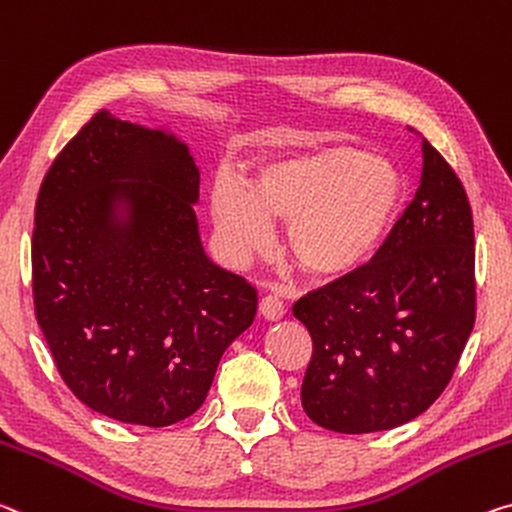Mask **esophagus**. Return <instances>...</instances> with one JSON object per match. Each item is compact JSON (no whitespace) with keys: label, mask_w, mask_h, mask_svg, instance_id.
<instances>
[{"label":"esophagus","mask_w":512,"mask_h":512,"mask_svg":"<svg viewBox=\"0 0 512 512\" xmlns=\"http://www.w3.org/2000/svg\"><path fill=\"white\" fill-rule=\"evenodd\" d=\"M259 312H262L264 319L278 321V319H282V316L287 314V307H285V303H282L278 296L269 294V296H264L262 300H259Z\"/></svg>","instance_id":"1"}]
</instances>
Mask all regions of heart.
Masks as SVG:
<instances>
[{"instance_id": "1", "label": "heart", "mask_w": 512, "mask_h": 512, "mask_svg": "<svg viewBox=\"0 0 512 512\" xmlns=\"http://www.w3.org/2000/svg\"><path fill=\"white\" fill-rule=\"evenodd\" d=\"M405 182L387 157L358 145H323L257 168L253 189L218 177L209 212L225 259L246 266L269 253L273 221L287 223L289 257L314 280L360 271L399 216Z\"/></svg>"}]
</instances>
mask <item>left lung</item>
I'll return each instance as SVG.
<instances>
[{
  "mask_svg": "<svg viewBox=\"0 0 512 512\" xmlns=\"http://www.w3.org/2000/svg\"><path fill=\"white\" fill-rule=\"evenodd\" d=\"M421 159L415 198L371 262L294 305L314 346L300 403L328 431L378 433L419 417L472 335V209L426 139Z\"/></svg>",
  "mask_w": 512,
  "mask_h": 512,
  "instance_id": "8db88e82",
  "label": "left lung"
}]
</instances>
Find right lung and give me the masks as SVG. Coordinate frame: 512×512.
Here are the masks:
<instances>
[{
	"instance_id": "add662e5",
	"label": "right lung",
	"mask_w": 512,
	"mask_h": 512,
	"mask_svg": "<svg viewBox=\"0 0 512 512\" xmlns=\"http://www.w3.org/2000/svg\"><path fill=\"white\" fill-rule=\"evenodd\" d=\"M198 184L173 127L100 111L40 186L36 319L61 378L100 415L150 428L193 415L255 319L257 289L202 246Z\"/></svg>"
}]
</instances>
